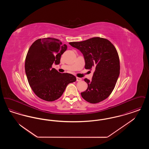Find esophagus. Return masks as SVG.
I'll return each mask as SVG.
<instances>
[{
  "mask_svg": "<svg viewBox=\"0 0 149 149\" xmlns=\"http://www.w3.org/2000/svg\"><path fill=\"white\" fill-rule=\"evenodd\" d=\"M81 80V78H78V77L77 78V81H80Z\"/></svg>",
  "mask_w": 149,
  "mask_h": 149,
  "instance_id": "obj_1",
  "label": "esophagus"
}]
</instances>
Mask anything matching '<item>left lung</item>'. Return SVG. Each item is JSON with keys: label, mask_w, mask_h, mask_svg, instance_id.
Returning <instances> with one entry per match:
<instances>
[{"label": "left lung", "mask_w": 149, "mask_h": 149, "mask_svg": "<svg viewBox=\"0 0 149 149\" xmlns=\"http://www.w3.org/2000/svg\"><path fill=\"white\" fill-rule=\"evenodd\" d=\"M69 44L83 54L86 69H95L91 80L84 79L88 88L81 93L83 98L91 103L106 99L112 92L120 75V59L113 45L100 37Z\"/></svg>", "instance_id": "left-lung-1"}]
</instances>
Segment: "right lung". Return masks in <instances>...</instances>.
Listing matches in <instances>:
<instances>
[{
	"mask_svg": "<svg viewBox=\"0 0 149 149\" xmlns=\"http://www.w3.org/2000/svg\"><path fill=\"white\" fill-rule=\"evenodd\" d=\"M67 45L56 38H44L31 46L25 61V71L29 84L40 98L48 102L58 99L69 84L76 77L69 73H60L52 64L58 65Z\"/></svg>",
	"mask_w": 149,
	"mask_h": 149,
	"instance_id": "right-lung-1",
	"label": "right lung"
}]
</instances>
